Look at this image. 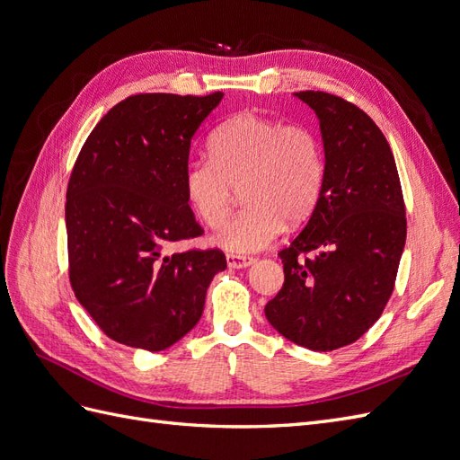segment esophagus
Returning <instances> with one entry per match:
<instances>
[{
  "label": "esophagus",
  "instance_id": "1",
  "mask_svg": "<svg viewBox=\"0 0 460 460\" xmlns=\"http://www.w3.org/2000/svg\"><path fill=\"white\" fill-rule=\"evenodd\" d=\"M226 262H228L230 269H245V267H249V264H253L255 259L253 257H243V255H232V253H228L226 255Z\"/></svg>",
  "mask_w": 460,
  "mask_h": 460
}]
</instances>
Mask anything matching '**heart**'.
<instances>
[{"label":"heart","instance_id":"b5f03b06","mask_svg":"<svg viewBox=\"0 0 460 460\" xmlns=\"http://www.w3.org/2000/svg\"><path fill=\"white\" fill-rule=\"evenodd\" d=\"M211 159L184 166L182 186L190 208L208 228L225 225L235 193L247 203L217 234L230 253L269 247L284 220L299 225L314 211L324 182V151L313 128L255 113H238L213 132Z\"/></svg>","mask_w":460,"mask_h":460}]
</instances>
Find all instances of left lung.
Returning <instances> with one entry per match:
<instances>
[{"mask_svg": "<svg viewBox=\"0 0 460 460\" xmlns=\"http://www.w3.org/2000/svg\"><path fill=\"white\" fill-rule=\"evenodd\" d=\"M320 120L324 182L314 211L280 253L284 286L264 307L284 338L313 351L357 341L394 294L407 238L392 147L351 102L299 92Z\"/></svg>", "mask_w": 460, "mask_h": 460, "instance_id": "8db88e82", "label": "left lung"}]
</instances>
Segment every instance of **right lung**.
<instances>
[{
    "label": "right lung",
    "mask_w": 460,
    "mask_h": 460,
    "mask_svg": "<svg viewBox=\"0 0 460 460\" xmlns=\"http://www.w3.org/2000/svg\"><path fill=\"white\" fill-rule=\"evenodd\" d=\"M222 92L137 93L82 146L66 188L68 278L107 338L163 351L199 323L220 249L164 255L203 234L184 196L190 144Z\"/></svg>",
    "instance_id": "1"
}]
</instances>
